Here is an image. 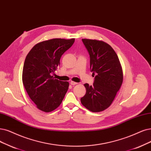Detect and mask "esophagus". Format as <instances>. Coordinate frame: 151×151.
I'll use <instances>...</instances> for the list:
<instances>
[{"label":"esophagus","instance_id":"34e87169","mask_svg":"<svg viewBox=\"0 0 151 151\" xmlns=\"http://www.w3.org/2000/svg\"><path fill=\"white\" fill-rule=\"evenodd\" d=\"M70 84L71 85H73V86H74V85H76L77 84V83H76V82H75V81H71L70 82Z\"/></svg>","mask_w":151,"mask_h":151}]
</instances>
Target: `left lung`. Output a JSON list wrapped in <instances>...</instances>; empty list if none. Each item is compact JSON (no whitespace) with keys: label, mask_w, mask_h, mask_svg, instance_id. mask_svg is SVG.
<instances>
[{"label":"left lung","mask_w":151,"mask_h":151,"mask_svg":"<svg viewBox=\"0 0 151 151\" xmlns=\"http://www.w3.org/2000/svg\"><path fill=\"white\" fill-rule=\"evenodd\" d=\"M90 58L93 85L85 84L86 92L81 103L92 112L108 108L119 91L123 80L118 55L109 45L103 41L82 39Z\"/></svg>","instance_id":"8db88e82"}]
</instances>
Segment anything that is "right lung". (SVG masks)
<instances>
[{"label": "right lung", "instance_id": "add662e5", "mask_svg": "<svg viewBox=\"0 0 151 151\" xmlns=\"http://www.w3.org/2000/svg\"><path fill=\"white\" fill-rule=\"evenodd\" d=\"M74 38H53L36 44L27 55L22 81L27 93L37 108L51 112L62 102L69 83L54 79L60 58L73 44Z\"/></svg>", "mask_w": 151, "mask_h": 151}]
</instances>
